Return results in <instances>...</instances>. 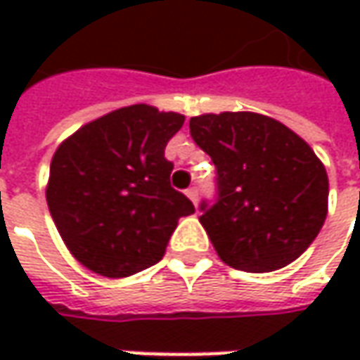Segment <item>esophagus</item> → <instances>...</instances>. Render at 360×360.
<instances>
[{
    "label": "esophagus",
    "instance_id": "obj_1",
    "mask_svg": "<svg viewBox=\"0 0 360 360\" xmlns=\"http://www.w3.org/2000/svg\"><path fill=\"white\" fill-rule=\"evenodd\" d=\"M186 196H188V198H190V200L194 202V204H196V202H198V188H196V186L188 188Z\"/></svg>",
    "mask_w": 360,
    "mask_h": 360
}]
</instances>
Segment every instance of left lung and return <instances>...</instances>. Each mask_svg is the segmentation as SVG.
I'll list each match as a JSON object with an SVG mask.
<instances>
[{"label": "left lung", "mask_w": 360, "mask_h": 360, "mask_svg": "<svg viewBox=\"0 0 360 360\" xmlns=\"http://www.w3.org/2000/svg\"><path fill=\"white\" fill-rule=\"evenodd\" d=\"M190 134L216 166V202H202L200 222L220 260L244 272L297 260L328 208V176L311 146L255 112L202 114Z\"/></svg>", "instance_id": "8db88e82"}]
</instances>
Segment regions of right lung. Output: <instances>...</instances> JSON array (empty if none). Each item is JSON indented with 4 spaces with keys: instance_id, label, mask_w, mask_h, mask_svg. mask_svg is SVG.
Segmentation results:
<instances>
[{
    "instance_id": "1",
    "label": "right lung",
    "mask_w": 360,
    "mask_h": 360,
    "mask_svg": "<svg viewBox=\"0 0 360 360\" xmlns=\"http://www.w3.org/2000/svg\"><path fill=\"white\" fill-rule=\"evenodd\" d=\"M184 116L146 104L120 108L63 140L49 166V214L77 262L124 278L162 260L194 204L170 184L164 148Z\"/></svg>"
}]
</instances>
